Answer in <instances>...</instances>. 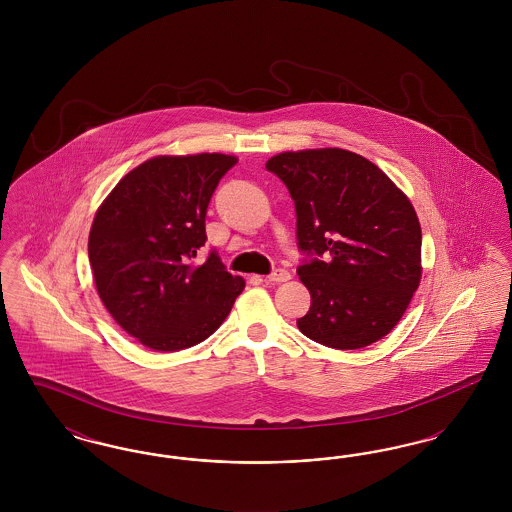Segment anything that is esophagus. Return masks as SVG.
Here are the masks:
<instances>
[{
    "mask_svg": "<svg viewBox=\"0 0 512 512\" xmlns=\"http://www.w3.org/2000/svg\"><path fill=\"white\" fill-rule=\"evenodd\" d=\"M292 278V274L284 268H276L270 276H268V282H274V284H282V282H288Z\"/></svg>",
    "mask_w": 512,
    "mask_h": 512,
    "instance_id": "34e87169",
    "label": "esophagus"
}]
</instances>
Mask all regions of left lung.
I'll list each match as a JSON object with an SVG mask.
<instances>
[{
    "label": "left lung",
    "mask_w": 512,
    "mask_h": 512,
    "mask_svg": "<svg viewBox=\"0 0 512 512\" xmlns=\"http://www.w3.org/2000/svg\"><path fill=\"white\" fill-rule=\"evenodd\" d=\"M267 171L288 188L297 215V267L311 307L301 334L334 349L388 336L422 276V232L409 197L365 157L338 149L286 151Z\"/></svg>",
    "instance_id": "8db88e82"
}]
</instances>
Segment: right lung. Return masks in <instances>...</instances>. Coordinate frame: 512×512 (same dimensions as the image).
I'll list each match as a JSON object with an SVG mask.
<instances>
[{"label":"right lung","mask_w":512,"mask_h":512,"mask_svg":"<svg viewBox=\"0 0 512 512\" xmlns=\"http://www.w3.org/2000/svg\"><path fill=\"white\" fill-rule=\"evenodd\" d=\"M232 155L153 157L128 172L92 222L88 257L105 309L155 351L207 340L228 317L244 278L232 276L207 242L205 215Z\"/></svg>","instance_id":"1"}]
</instances>
